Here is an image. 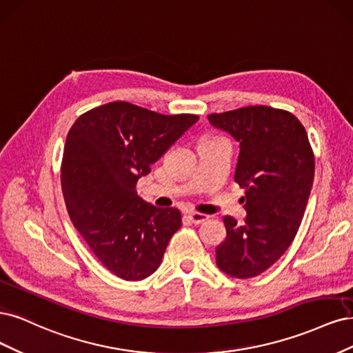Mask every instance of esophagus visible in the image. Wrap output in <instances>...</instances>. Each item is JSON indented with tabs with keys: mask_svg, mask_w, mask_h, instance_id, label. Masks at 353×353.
I'll return each mask as SVG.
<instances>
[{
	"mask_svg": "<svg viewBox=\"0 0 353 353\" xmlns=\"http://www.w3.org/2000/svg\"><path fill=\"white\" fill-rule=\"evenodd\" d=\"M189 219H190V221L193 224H202V223H205L210 217H208V215H205V214H201V212H190L189 214Z\"/></svg>",
	"mask_w": 353,
	"mask_h": 353,
	"instance_id": "obj_1",
	"label": "esophagus"
}]
</instances>
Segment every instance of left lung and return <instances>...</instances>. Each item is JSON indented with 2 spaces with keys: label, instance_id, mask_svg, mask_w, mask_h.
<instances>
[{
  "label": "left lung",
  "instance_id": "8db88e82",
  "mask_svg": "<svg viewBox=\"0 0 353 353\" xmlns=\"http://www.w3.org/2000/svg\"><path fill=\"white\" fill-rule=\"evenodd\" d=\"M208 120L239 142L234 181L246 195L245 223L224 217L227 236L215 261L225 274L251 279L274 264L296 236L312 189L314 154L289 111L255 105Z\"/></svg>",
  "mask_w": 353,
  "mask_h": 353
}]
</instances>
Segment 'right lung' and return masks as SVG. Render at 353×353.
Returning <instances> with one entry per match:
<instances>
[{
  "label": "right lung",
  "mask_w": 353,
  "mask_h": 353,
  "mask_svg": "<svg viewBox=\"0 0 353 353\" xmlns=\"http://www.w3.org/2000/svg\"><path fill=\"white\" fill-rule=\"evenodd\" d=\"M198 120L116 101L85 112L67 134L61 163L67 211L97 258L123 280L151 276L180 229V211L145 202L136 183Z\"/></svg>",
  "instance_id": "obj_1"
}]
</instances>
